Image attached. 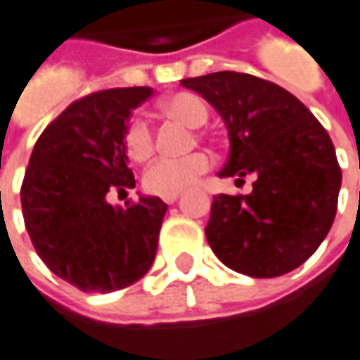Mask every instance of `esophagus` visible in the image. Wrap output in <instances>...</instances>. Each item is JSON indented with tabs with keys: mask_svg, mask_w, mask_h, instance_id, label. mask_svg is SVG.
Returning <instances> with one entry per match:
<instances>
[{
	"mask_svg": "<svg viewBox=\"0 0 360 360\" xmlns=\"http://www.w3.org/2000/svg\"><path fill=\"white\" fill-rule=\"evenodd\" d=\"M179 198V195H169V196H164V202L165 204H173L175 200Z\"/></svg>",
	"mask_w": 360,
	"mask_h": 360,
	"instance_id": "34e87169",
	"label": "esophagus"
}]
</instances>
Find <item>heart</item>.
<instances>
[{"label": "heart", "instance_id": "obj_1", "mask_svg": "<svg viewBox=\"0 0 360 360\" xmlns=\"http://www.w3.org/2000/svg\"><path fill=\"white\" fill-rule=\"evenodd\" d=\"M162 110L181 119L183 123L191 127H200L208 119V108L206 103L195 94L181 92L172 98H167L162 103ZM123 144H125L127 156L133 162H146L154 152V134L150 129V123L142 115H134L127 123L123 133ZM212 167V158L206 152H193L183 158H160L144 172L142 183L144 188L158 196L177 195L191 185H195L200 175Z\"/></svg>", "mask_w": 360, "mask_h": 360}]
</instances>
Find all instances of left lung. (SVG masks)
Here are the masks:
<instances>
[{
  "label": "left lung",
  "instance_id": "1",
  "mask_svg": "<svg viewBox=\"0 0 360 360\" xmlns=\"http://www.w3.org/2000/svg\"><path fill=\"white\" fill-rule=\"evenodd\" d=\"M181 84L226 123L231 148L219 177H257L250 195L214 196L206 226L214 255L250 278L299 268L338 210L341 169L330 134L291 92L252 75L219 71Z\"/></svg>",
  "mask_w": 360,
  "mask_h": 360
}]
</instances>
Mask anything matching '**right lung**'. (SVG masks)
<instances>
[{
  "label": "right lung",
  "instance_id": "obj_1",
  "mask_svg": "<svg viewBox=\"0 0 360 360\" xmlns=\"http://www.w3.org/2000/svg\"><path fill=\"white\" fill-rule=\"evenodd\" d=\"M148 86L111 89L73 102L36 141L20 187L22 218L38 257L84 293H110L154 262L167 204L139 196L127 208L111 193L134 188L123 133Z\"/></svg>",
  "mask_w": 360,
  "mask_h": 360
}]
</instances>
